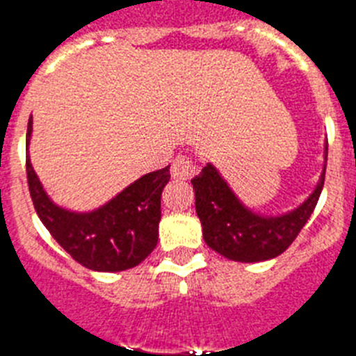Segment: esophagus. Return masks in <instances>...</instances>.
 I'll use <instances>...</instances> for the list:
<instances>
[{"label": "esophagus", "instance_id": "esophagus-1", "mask_svg": "<svg viewBox=\"0 0 356 356\" xmlns=\"http://www.w3.org/2000/svg\"><path fill=\"white\" fill-rule=\"evenodd\" d=\"M197 172L196 163L188 159L187 155H178L171 163V176L176 180H191Z\"/></svg>", "mask_w": 356, "mask_h": 356}]
</instances>
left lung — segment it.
<instances>
[{
  "label": "left lung",
  "instance_id": "1",
  "mask_svg": "<svg viewBox=\"0 0 356 356\" xmlns=\"http://www.w3.org/2000/svg\"><path fill=\"white\" fill-rule=\"evenodd\" d=\"M328 155V143L325 159ZM323 175L303 205L284 216H259L242 205L219 171L207 163L191 180L196 193V213L203 226L207 246L235 262H262L275 259L291 246L312 216L325 185Z\"/></svg>",
  "mask_w": 356,
  "mask_h": 356
}]
</instances>
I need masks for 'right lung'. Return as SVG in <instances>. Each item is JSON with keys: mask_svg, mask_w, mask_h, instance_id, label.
Segmentation results:
<instances>
[{"mask_svg": "<svg viewBox=\"0 0 356 356\" xmlns=\"http://www.w3.org/2000/svg\"><path fill=\"white\" fill-rule=\"evenodd\" d=\"M31 118L26 140L30 143ZM30 196L42 225L72 259L87 269L118 273L139 266L159 241L160 197L169 181V165L147 172L102 209L80 213L56 207L26 156Z\"/></svg>", "mask_w": 356, "mask_h": 356, "instance_id": "obj_1", "label": "right lung"}]
</instances>
